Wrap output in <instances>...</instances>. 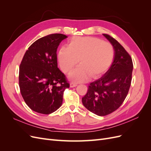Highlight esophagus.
Instances as JSON below:
<instances>
[{
    "label": "esophagus",
    "mask_w": 151,
    "mask_h": 151,
    "mask_svg": "<svg viewBox=\"0 0 151 151\" xmlns=\"http://www.w3.org/2000/svg\"><path fill=\"white\" fill-rule=\"evenodd\" d=\"M77 86V84L76 83H70V88H74V87H76Z\"/></svg>",
    "instance_id": "1"
}]
</instances>
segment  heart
<instances>
[{
	"label": "heart",
	"mask_w": 151,
	"mask_h": 151,
	"mask_svg": "<svg viewBox=\"0 0 151 151\" xmlns=\"http://www.w3.org/2000/svg\"><path fill=\"white\" fill-rule=\"evenodd\" d=\"M114 49L111 43L94 37H74L68 47H61L58 60L62 71L69 73L79 62L69 77L76 83H83L91 76L96 77L111 65Z\"/></svg>",
	"instance_id": "b5f03b06"
}]
</instances>
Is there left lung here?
Returning <instances> with one entry per match:
<instances>
[{"mask_svg":"<svg viewBox=\"0 0 151 151\" xmlns=\"http://www.w3.org/2000/svg\"><path fill=\"white\" fill-rule=\"evenodd\" d=\"M103 35L113 47V62L102 77L90 84L82 98L84 106L98 116L109 115L121 106L129 93L133 70L132 58L125 48L111 36Z\"/></svg>","mask_w":151,"mask_h":151,"instance_id":"8db88e82","label":"left lung"}]
</instances>
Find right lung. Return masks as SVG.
<instances>
[{"label":"right lung","instance_id":"add662e5","mask_svg":"<svg viewBox=\"0 0 151 151\" xmlns=\"http://www.w3.org/2000/svg\"><path fill=\"white\" fill-rule=\"evenodd\" d=\"M63 34L41 38L28 48L19 67L20 91L26 104L34 111L48 115L61 106L63 92L70 86L57 65V50Z\"/></svg>","mask_w":151,"mask_h":151}]
</instances>
